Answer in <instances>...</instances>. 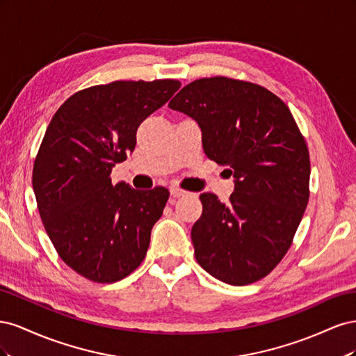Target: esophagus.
Returning a JSON list of instances; mask_svg holds the SVG:
<instances>
[{"label": "esophagus", "mask_w": 356, "mask_h": 356, "mask_svg": "<svg viewBox=\"0 0 356 356\" xmlns=\"http://www.w3.org/2000/svg\"><path fill=\"white\" fill-rule=\"evenodd\" d=\"M170 195L174 196V197H182V196H187L188 191L182 190L179 187H170Z\"/></svg>", "instance_id": "34e87169"}]
</instances>
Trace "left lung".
Here are the masks:
<instances>
[{"mask_svg":"<svg viewBox=\"0 0 356 356\" xmlns=\"http://www.w3.org/2000/svg\"><path fill=\"white\" fill-rule=\"evenodd\" d=\"M169 108L195 118L203 152L229 166L234 191L225 204L200 195L191 229L197 263L230 285L260 281L281 263L309 202V149L286 104L255 83L199 79Z\"/></svg>","mask_w":356,"mask_h":356,"instance_id":"1","label":"left lung"}]
</instances>
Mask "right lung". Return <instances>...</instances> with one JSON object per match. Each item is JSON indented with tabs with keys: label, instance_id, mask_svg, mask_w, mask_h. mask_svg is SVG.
<instances>
[{
	"label": "right lung",
	"instance_id": "obj_1",
	"mask_svg": "<svg viewBox=\"0 0 356 356\" xmlns=\"http://www.w3.org/2000/svg\"><path fill=\"white\" fill-rule=\"evenodd\" d=\"M181 88L178 80H118L83 89L51 117L34 161L32 187L56 252L98 284L131 275L145 258L169 191L111 182L136 131Z\"/></svg>",
	"mask_w": 356,
	"mask_h": 356
}]
</instances>
